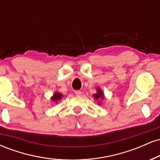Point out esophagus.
<instances>
[{"label": "esophagus", "mask_w": 160, "mask_h": 160, "mask_svg": "<svg viewBox=\"0 0 160 160\" xmlns=\"http://www.w3.org/2000/svg\"><path fill=\"white\" fill-rule=\"evenodd\" d=\"M74 92L77 95H82V92L80 91V90H76Z\"/></svg>", "instance_id": "obj_1"}]
</instances>
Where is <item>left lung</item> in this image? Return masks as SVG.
Instances as JSON below:
<instances>
[{"label":"left lung","mask_w":160,"mask_h":160,"mask_svg":"<svg viewBox=\"0 0 160 160\" xmlns=\"http://www.w3.org/2000/svg\"><path fill=\"white\" fill-rule=\"evenodd\" d=\"M93 96H94V98L95 99H97V100H100V99H103L104 98L103 92L101 90V89H99V88H97V93L93 95Z\"/></svg>","instance_id":"8db88e82"}]
</instances>
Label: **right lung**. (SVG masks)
<instances>
[{
	"instance_id": "obj_1",
	"label": "right lung",
	"mask_w": 160,
	"mask_h": 160,
	"mask_svg": "<svg viewBox=\"0 0 160 160\" xmlns=\"http://www.w3.org/2000/svg\"><path fill=\"white\" fill-rule=\"evenodd\" d=\"M62 97V93L57 92H55L54 94H53L52 97L51 98V100L53 101V102H58V101L61 100Z\"/></svg>"
}]
</instances>
